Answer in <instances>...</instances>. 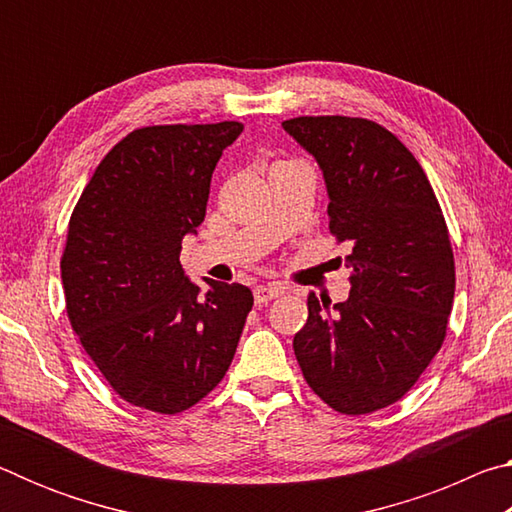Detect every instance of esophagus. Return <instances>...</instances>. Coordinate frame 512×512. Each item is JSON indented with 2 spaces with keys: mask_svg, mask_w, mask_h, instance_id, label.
<instances>
[{
  "mask_svg": "<svg viewBox=\"0 0 512 512\" xmlns=\"http://www.w3.org/2000/svg\"><path fill=\"white\" fill-rule=\"evenodd\" d=\"M284 293V287L282 284H266V287H257L255 289V302L259 307L266 305V302H271L273 298L282 296Z\"/></svg>",
  "mask_w": 512,
  "mask_h": 512,
  "instance_id": "1",
  "label": "esophagus"
}]
</instances>
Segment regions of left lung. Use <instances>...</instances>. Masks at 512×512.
<instances>
[{
    "label": "left lung",
    "mask_w": 512,
    "mask_h": 512,
    "mask_svg": "<svg viewBox=\"0 0 512 512\" xmlns=\"http://www.w3.org/2000/svg\"><path fill=\"white\" fill-rule=\"evenodd\" d=\"M284 131L314 155L327 185L329 232L348 241L350 296L309 293L293 336L320 400L363 415L411 391L436 357L454 302V253L427 173L384 126L361 117H296Z\"/></svg>",
    "instance_id": "left-lung-1"
}]
</instances>
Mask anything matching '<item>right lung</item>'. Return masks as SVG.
Instances as JSON below:
<instances>
[{
	"instance_id": "add662e5",
	"label": "right lung",
	"mask_w": 512,
	"mask_h": 512,
	"mask_svg": "<svg viewBox=\"0 0 512 512\" xmlns=\"http://www.w3.org/2000/svg\"><path fill=\"white\" fill-rule=\"evenodd\" d=\"M239 121L146 126L94 169L60 259L72 329L121 400L176 415L228 372L253 291L180 266L183 237L205 219L216 162Z\"/></svg>"
}]
</instances>
